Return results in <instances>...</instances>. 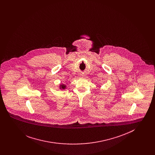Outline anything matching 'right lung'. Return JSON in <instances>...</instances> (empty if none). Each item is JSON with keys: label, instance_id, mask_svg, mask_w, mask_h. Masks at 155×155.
<instances>
[{"label": "right lung", "instance_id": "add662e5", "mask_svg": "<svg viewBox=\"0 0 155 155\" xmlns=\"http://www.w3.org/2000/svg\"><path fill=\"white\" fill-rule=\"evenodd\" d=\"M65 88H66V85H64V84L60 85V88L65 89Z\"/></svg>", "mask_w": 155, "mask_h": 155}]
</instances>
